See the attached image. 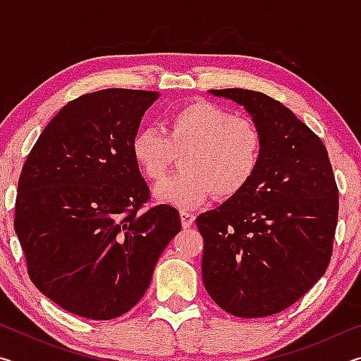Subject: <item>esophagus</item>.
I'll return each mask as SVG.
<instances>
[{
  "label": "esophagus",
  "instance_id": "obj_1",
  "mask_svg": "<svg viewBox=\"0 0 361 361\" xmlns=\"http://www.w3.org/2000/svg\"><path fill=\"white\" fill-rule=\"evenodd\" d=\"M180 216H181V224H183V228H185V229L189 228V226H191L194 223V219H195L194 213L189 212V210H181Z\"/></svg>",
  "mask_w": 361,
  "mask_h": 361
}]
</instances>
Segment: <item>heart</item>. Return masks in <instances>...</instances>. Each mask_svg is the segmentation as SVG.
<instances>
[{
    "instance_id": "heart-1",
    "label": "heart",
    "mask_w": 361,
    "mask_h": 361,
    "mask_svg": "<svg viewBox=\"0 0 361 361\" xmlns=\"http://www.w3.org/2000/svg\"><path fill=\"white\" fill-rule=\"evenodd\" d=\"M130 149L149 181L164 180L176 154H183V172L159 185L156 197L191 209L212 194L229 199L248 186L259 167L262 137L253 121L216 103L194 102L167 116L166 132L137 130Z\"/></svg>"
}]
</instances>
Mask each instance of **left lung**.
I'll use <instances>...</instances> for the list:
<instances>
[{
    "label": "left lung",
    "mask_w": 361,
    "mask_h": 361,
    "mask_svg": "<svg viewBox=\"0 0 361 361\" xmlns=\"http://www.w3.org/2000/svg\"><path fill=\"white\" fill-rule=\"evenodd\" d=\"M210 94L239 103L262 137L248 186L195 219L202 279L219 307L242 319L282 312L329 264L339 192L322 140L291 109L247 89Z\"/></svg>",
    "instance_id": "obj_1"
}]
</instances>
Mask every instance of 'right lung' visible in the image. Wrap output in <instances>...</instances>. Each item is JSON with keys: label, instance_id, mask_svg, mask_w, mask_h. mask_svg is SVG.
<instances>
[{"label": "right lung", "instance_id": "add662e5", "mask_svg": "<svg viewBox=\"0 0 361 361\" xmlns=\"http://www.w3.org/2000/svg\"><path fill=\"white\" fill-rule=\"evenodd\" d=\"M157 92L106 89L60 109L23 164L14 229L42 295L84 319L129 312L181 231L170 205L143 210L149 188L130 142Z\"/></svg>", "mask_w": 361, "mask_h": 361}]
</instances>
